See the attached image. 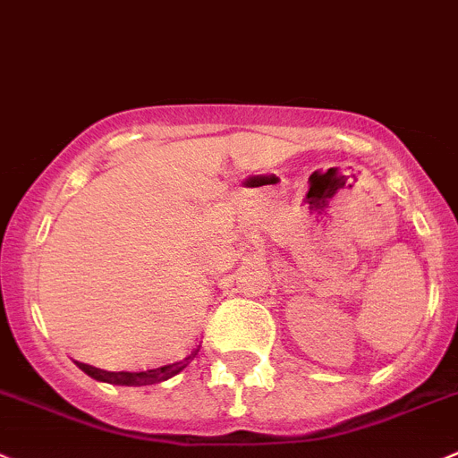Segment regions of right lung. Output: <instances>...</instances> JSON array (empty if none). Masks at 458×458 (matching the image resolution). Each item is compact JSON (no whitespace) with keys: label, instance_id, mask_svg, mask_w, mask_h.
Returning a JSON list of instances; mask_svg holds the SVG:
<instances>
[{"label":"right lung","instance_id":"obj_1","mask_svg":"<svg viewBox=\"0 0 458 458\" xmlns=\"http://www.w3.org/2000/svg\"><path fill=\"white\" fill-rule=\"evenodd\" d=\"M201 347V344H199ZM199 347L194 349L190 356H185L183 360L179 362H172V365L165 367H158V369H145V371H105V369H98V367L91 365H84V362H78L80 369L84 371L87 376L91 378L100 380V383H109V385H123V387H143V385H157L163 383V380L172 378V376L181 374L190 362L197 358Z\"/></svg>","mask_w":458,"mask_h":458}]
</instances>
